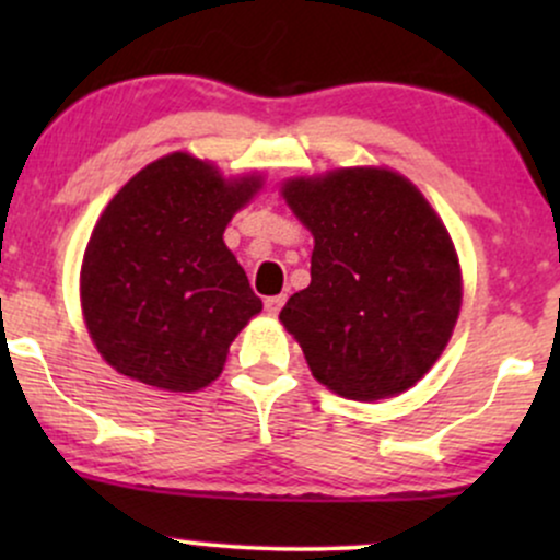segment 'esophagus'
I'll list each match as a JSON object with an SVG mask.
<instances>
[{"label": "esophagus", "mask_w": 560, "mask_h": 560, "mask_svg": "<svg viewBox=\"0 0 560 560\" xmlns=\"http://www.w3.org/2000/svg\"><path fill=\"white\" fill-rule=\"evenodd\" d=\"M284 294H273V298H266V311L271 313V316H276V313L281 311V305H284Z\"/></svg>", "instance_id": "obj_1"}]
</instances>
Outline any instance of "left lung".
I'll list each match as a JSON object with an SVG mask.
<instances>
[{"label": "left lung", "mask_w": 560, "mask_h": 560, "mask_svg": "<svg viewBox=\"0 0 560 560\" xmlns=\"http://www.w3.org/2000/svg\"><path fill=\"white\" fill-rule=\"evenodd\" d=\"M281 195L316 242L311 284L279 313L313 376L363 402L413 387L460 311V266L445 223L387 168L289 178Z\"/></svg>", "instance_id": "1"}]
</instances>
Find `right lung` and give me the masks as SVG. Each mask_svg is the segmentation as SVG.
I'll use <instances>...</instances> for the list:
<instances>
[{"instance_id": "1", "label": "right lung", "mask_w": 560, "mask_h": 560, "mask_svg": "<svg viewBox=\"0 0 560 560\" xmlns=\"http://www.w3.org/2000/svg\"><path fill=\"white\" fill-rule=\"evenodd\" d=\"M260 176L223 178L173 152L110 199L86 244L81 307L100 355L118 374L168 392L221 376L229 345L262 302L223 242Z\"/></svg>"}]
</instances>
